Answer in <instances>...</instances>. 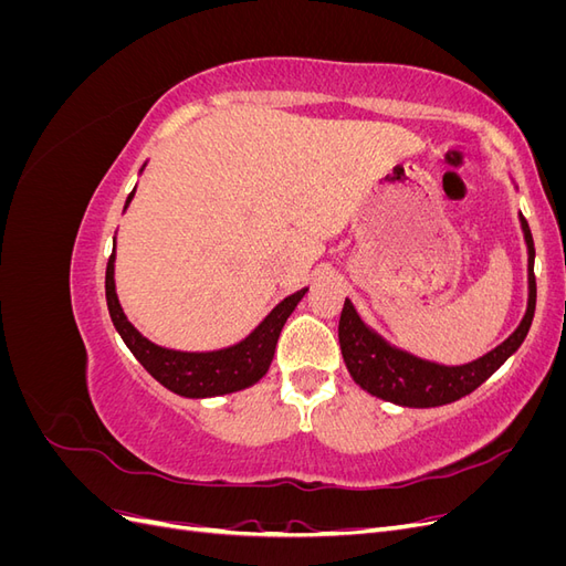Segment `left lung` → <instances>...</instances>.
Masks as SVG:
<instances>
[{
    "mask_svg": "<svg viewBox=\"0 0 566 566\" xmlns=\"http://www.w3.org/2000/svg\"><path fill=\"white\" fill-rule=\"evenodd\" d=\"M520 221L528 250V302L526 314L517 325V331L512 333L503 345L491 349L482 358H476V361L462 366L424 361L420 356L391 347L385 337L368 328L361 316L356 314L354 304L345 300L339 316V347L354 382L370 391L373 397L408 408H434L443 403H453L462 397H468V394L474 391L482 382H486L491 375L522 347L536 312L534 238H531V229L522 214Z\"/></svg>",
    "mask_w": 566,
    "mask_h": 566,
    "instance_id": "left-lung-1",
    "label": "left lung"
}]
</instances>
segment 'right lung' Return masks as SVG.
<instances>
[{"label": "right lung", "mask_w": 566, "mask_h": 566, "mask_svg": "<svg viewBox=\"0 0 566 566\" xmlns=\"http://www.w3.org/2000/svg\"><path fill=\"white\" fill-rule=\"evenodd\" d=\"M134 198V191L127 198ZM125 205V208H127ZM115 250L106 266V302L113 318L115 331L125 339L129 352L139 358V364L169 391L188 399L219 397L260 382L276 352V342L281 337L287 316L295 312L300 300L306 295V287L297 290L295 295L285 297L256 328L238 342L233 347L217 352H175L153 345L134 325L127 321L123 306H119L115 293Z\"/></svg>", "instance_id": "right-lung-1"}]
</instances>
